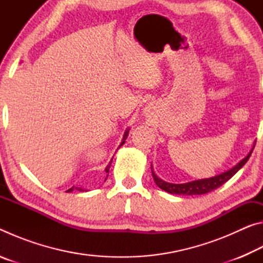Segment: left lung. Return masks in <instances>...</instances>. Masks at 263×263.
<instances>
[{"label":"left lung","mask_w":263,"mask_h":263,"mask_svg":"<svg viewBox=\"0 0 263 263\" xmlns=\"http://www.w3.org/2000/svg\"><path fill=\"white\" fill-rule=\"evenodd\" d=\"M253 149L254 148H252L251 152L247 154V157L243 158L241 161L235 164L234 167L231 168L230 171L221 173V174H219V175L210 177V179H202V180L186 182V183L175 184V183H169V182L161 180L160 177L157 176V174H155L153 171H152V175H153L154 182L157 183L159 188H161L162 190L167 191V193H169V194L189 195V196L203 195V194L210 193V191L215 190L217 188H219V186L224 184L225 182H228L231 177H232L235 173H237L239 169L248 161V159H249V157H251Z\"/></svg>","instance_id":"1"}]
</instances>
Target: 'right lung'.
I'll return each instance as SVG.
<instances>
[{
    "mask_svg": "<svg viewBox=\"0 0 263 263\" xmlns=\"http://www.w3.org/2000/svg\"><path fill=\"white\" fill-rule=\"evenodd\" d=\"M127 136H128V130H126L125 131V133H124V137H123V141L121 142V145H119V147H121V146L124 144V142H125V140H126V138H127ZM111 162H112V160H111V161L109 162V164L108 166L105 167V173H108V175H109V169H110V164H111ZM108 175H106V177H108ZM77 190H80V191H84V189H82V188H75ZM74 190V186H72V188L70 189H68L67 190V193H70V191H73Z\"/></svg>",
    "mask_w": 263,
    "mask_h": 263,
    "instance_id": "add662e5",
    "label": "right lung"
}]
</instances>
